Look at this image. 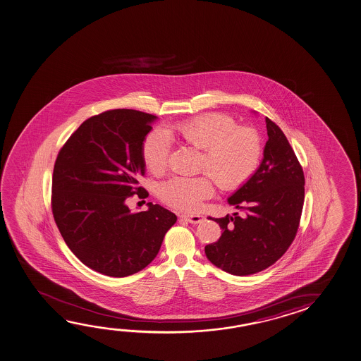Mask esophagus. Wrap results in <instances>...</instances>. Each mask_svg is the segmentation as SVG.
Wrapping results in <instances>:
<instances>
[{
	"label": "esophagus",
	"instance_id": "esophagus-1",
	"mask_svg": "<svg viewBox=\"0 0 361 361\" xmlns=\"http://www.w3.org/2000/svg\"><path fill=\"white\" fill-rule=\"evenodd\" d=\"M181 219L185 220V221L190 222V224H201V222L204 221V216H201V215H181Z\"/></svg>",
	"mask_w": 361,
	"mask_h": 361
}]
</instances>
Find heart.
Segmentation results:
<instances>
[{
    "label": "heart",
    "instance_id": "obj_1",
    "mask_svg": "<svg viewBox=\"0 0 361 361\" xmlns=\"http://www.w3.org/2000/svg\"><path fill=\"white\" fill-rule=\"evenodd\" d=\"M172 139L202 151L200 171L209 175L173 176L161 183V200L189 212L199 210L202 201L214 194L211 178L226 191L243 186L259 166L262 151L260 135L255 128L238 126L233 117L222 114L201 115L164 130H155L146 136L142 159L154 175L166 170Z\"/></svg>",
    "mask_w": 361,
    "mask_h": 361
}]
</instances>
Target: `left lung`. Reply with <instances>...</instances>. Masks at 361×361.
<instances>
[{
    "mask_svg": "<svg viewBox=\"0 0 361 361\" xmlns=\"http://www.w3.org/2000/svg\"><path fill=\"white\" fill-rule=\"evenodd\" d=\"M269 140L255 173L228 204L233 216L214 219L222 228L214 244L206 245V257L224 271L246 276L275 264L293 244L305 197L302 167L285 133L269 117Z\"/></svg>",
    "mask_w": 361,
    "mask_h": 361,
    "instance_id": "8db88e82",
    "label": "left lung"
}]
</instances>
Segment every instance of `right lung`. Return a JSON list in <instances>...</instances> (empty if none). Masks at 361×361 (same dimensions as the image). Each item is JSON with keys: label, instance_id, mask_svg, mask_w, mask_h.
<instances>
[{"label": "right lung", "instance_id": "add662e5", "mask_svg": "<svg viewBox=\"0 0 361 361\" xmlns=\"http://www.w3.org/2000/svg\"><path fill=\"white\" fill-rule=\"evenodd\" d=\"M156 116L116 109L90 117L68 137L56 159L51 209L67 246L94 271L125 278L155 259L178 217L149 202L131 212L126 202L149 192L142 144Z\"/></svg>", "mask_w": 361, "mask_h": 361}]
</instances>
